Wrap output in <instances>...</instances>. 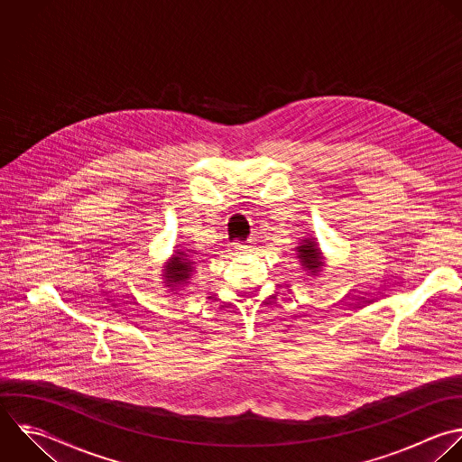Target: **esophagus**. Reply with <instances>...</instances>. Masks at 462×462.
<instances>
[{"mask_svg":"<svg viewBox=\"0 0 462 462\" xmlns=\"http://www.w3.org/2000/svg\"><path fill=\"white\" fill-rule=\"evenodd\" d=\"M253 249V242L249 240V242H238V244H235V251L236 253H249Z\"/></svg>","mask_w":462,"mask_h":462,"instance_id":"obj_1","label":"esophagus"}]
</instances>
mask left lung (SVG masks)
Masks as SVG:
<instances>
[{
  "instance_id": "1",
  "label": "left lung",
  "mask_w": 462,
  "mask_h": 462,
  "mask_svg": "<svg viewBox=\"0 0 462 462\" xmlns=\"http://www.w3.org/2000/svg\"><path fill=\"white\" fill-rule=\"evenodd\" d=\"M298 260H301L303 267H307L310 273H316L321 265H323V258H321V253L318 249V245L312 242V240H305L303 245L298 247V254H296Z\"/></svg>"
}]
</instances>
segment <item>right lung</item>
<instances>
[{"instance_id":"obj_1","label":"right lung","mask_w":462,"mask_h":462,"mask_svg":"<svg viewBox=\"0 0 462 462\" xmlns=\"http://www.w3.org/2000/svg\"><path fill=\"white\" fill-rule=\"evenodd\" d=\"M193 265H195V262H191L186 253H177L171 258V263H170V267L166 271V282L171 283V285L186 283L188 278L191 276L193 269H195Z\"/></svg>"}]
</instances>
